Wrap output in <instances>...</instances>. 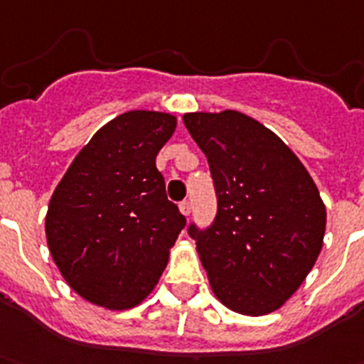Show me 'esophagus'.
<instances>
[{
    "mask_svg": "<svg viewBox=\"0 0 364 364\" xmlns=\"http://www.w3.org/2000/svg\"><path fill=\"white\" fill-rule=\"evenodd\" d=\"M179 208H181V213L185 214V216H188V214H191V210H192V205H191V201H188V200L181 201V203H179Z\"/></svg>",
    "mask_w": 364,
    "mask_h": 364,
    "instance_id": "1",
    "label": "esophagus"
}]
</instances>
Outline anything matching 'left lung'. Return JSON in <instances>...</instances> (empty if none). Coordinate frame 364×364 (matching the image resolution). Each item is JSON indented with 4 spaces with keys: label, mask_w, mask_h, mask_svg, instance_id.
Here are the masks:
<instances>
[{
    "label": "left lung",
    "mask_w": 364,
    "mask_h": 364,
    "mask_svg": "<svg viewBox=\"0 0 364 364\" xmlns=\"http://www.w3.org/2000/svg\"><path fill=\"white\" fill-rule=\"evenodd\" d=\"M207 156L218 213L205 229L188 225L220 302L260 317L286 302L314 267L326 207L304 164L258 121L235 109L185 113Z\"/></svg>",
    "instance_id": "1"
}]
</instances>
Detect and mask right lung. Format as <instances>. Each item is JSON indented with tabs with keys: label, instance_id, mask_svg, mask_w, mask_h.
I'll list each match as a JSON object with an SVG mask.
<instances>
[{
	"label": "right lung",
	"instance_id": "obj_1",
	"mask_svg": "<svg viewBox=\"0 0 364 364\" xmlns=\"http://www.w3.org/2000/svg\"><path fill=\"white\" fill-rule=\"evenodd\" d=\"M173 129L168 113H122L78 151L53 192L46 216L50 257L93 304L134 308L166 267L186 223L156 166Z\"/></svg>",
	"mask_w": 364,
	"mask_h": 364
}]
</instances>
